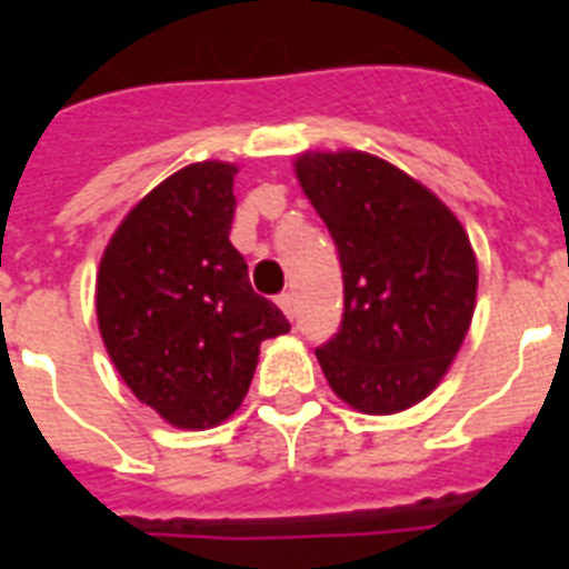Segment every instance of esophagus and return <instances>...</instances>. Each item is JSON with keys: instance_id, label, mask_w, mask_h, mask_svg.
Here are the masks:
<instances>
[{"instance_id": "esophagus-1", "label": "esophagus", "mask_w": 569, "mask_h": 569, "mask_svg": "<svg viewBox=\"0 0 569 569\" xmlns=\"http://www.w3.org/2000/svg\"><path fill=\"white\" fill-rule=\"evenodd\" d=\"M277 303H280V310H283L289 319H295V316H298V307H295V295L283 292L280 298H277Z\"/></svg>"}]
</instances>
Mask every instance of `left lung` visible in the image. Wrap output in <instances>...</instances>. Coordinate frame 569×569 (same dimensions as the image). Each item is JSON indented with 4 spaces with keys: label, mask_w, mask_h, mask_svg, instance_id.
I'll list each match as a JSON object with an SVG mask.
<instances>
[{
    "label": "left lung",
    "mask_w": 569,
    "mask_h": 569,
    "mask_svg": "<svg viewBox=\"0 0 569 569\" xmlns=\"http://www.w3.org/2000/svg\"><path fill=\"white\" fill-rule=\"evenodd\" d=\"M303 194L328 223L346 310L316 348L321 372L363 413H398L431 392L467 337L478 266L460 221L378 156L303 153Z\"/></svg>",
    "instance_id": "left-lung-1"
}]
</instances>
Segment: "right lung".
<instances>
[{"mask_svg": "<svg viewBox=\"0 0 569 569\" xmlns=\"http://www.w3.org/2000/svg\"><path fill=\"white\" fill-rule=\"evenodd\" d=\"M232 180L223 162L168 177L123 218L97 277L111 363L177 428L223 422L248 396L259 346L289 330L232 248Z\"/></svg>", "mask_w": 569, "mask_h": 569, "instance_id": "add662e5", "label": "right lung"}]
</instances>
